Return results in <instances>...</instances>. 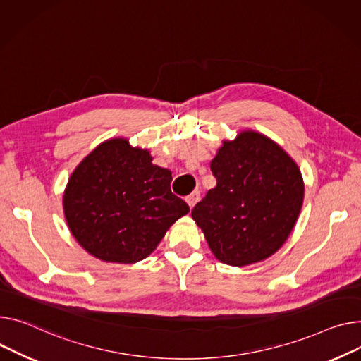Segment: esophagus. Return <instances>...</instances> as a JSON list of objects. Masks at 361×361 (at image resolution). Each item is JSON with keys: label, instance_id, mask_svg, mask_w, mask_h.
I'll use <instances>...</instances> for the list:
<instances>
[{"label": "esophagus", "instance_id": "obj_1", "mask_svg": "<svg viewBox=\"0 0 361 361\" xmlns=\"http://www.w3.org/2000/svg\"><path fill=\"white\" fill-rule=\"evenodd\" d=\"M199 199H200V193H199V191H193V193L188 195V196L185 197V202H187V204H188L190 209H191V207H193V206L199 202Z\"/></svg>", "mask_w": 361, "mask_h": 361}]
</instances>
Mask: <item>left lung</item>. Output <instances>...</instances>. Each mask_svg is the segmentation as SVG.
<instances>
[{
  "label": "left lung",
  "instance_id": "left-lung-1",
  "mask_svg": "<svg viewBox=\"0 0 361 361\" xmlns=\"http://www.w3.org/2000/svg\"><path fill=\"white\" fill-rule=\"evenodd\" d=\"M210 170L218 184L191 218L212 252L236 267L273 255L289 238L303 203L295 161L271 139L250 130L224 142Z\"/></svg>",
  "mask_w": 361,
  "mask_h": 361
}]
</instances>
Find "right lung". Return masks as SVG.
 <instances>
[{
    "mask_svg": "<svg viewBox=\"0 0 361 361\" xmlns=\"http://www.w3.org/2000/svg\"><path fill=\"white\" fill-rule=\"evenodd\" d=\"M171 180V171L154 165L147 149L132 148L126 139L107 140L68 181V226L85 251L103 261L147 258L166 229L190 212L173 195Z\"/></svg>",
    "mask_w": 361,
    "mask_h": 361,
    "instance_id": "1",
    "label": "right lung"
}]
</instances>
